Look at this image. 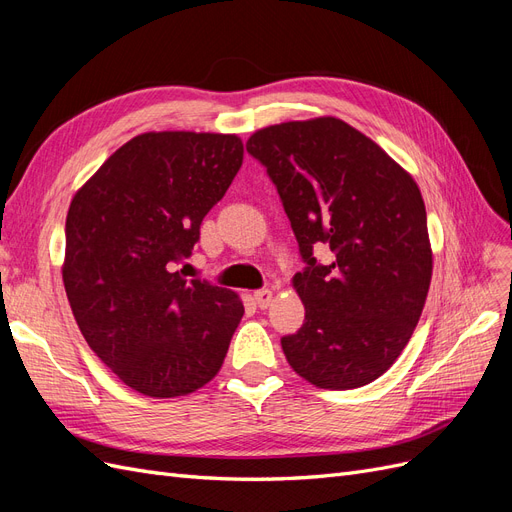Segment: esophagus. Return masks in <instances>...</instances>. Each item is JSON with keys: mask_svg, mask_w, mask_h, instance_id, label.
I'll return each mask as SVG.
<instances>
[{"mask_svg": "<svg viewBox=\"0 0 512 512\" xmlns=\"http://www.w3.org/2000/svg\"><path fill=\"white\" fill-rule=\"evenodd\" d=\"M254 299H256V305H258L260 309H267V307L273 303V292L267 290V288L256 290V292H254Z\"/></svg>", "mask_w": 512, "mask_h": 512, "instance_id": "obj_1", "label": "esophagus"}]
</instances>
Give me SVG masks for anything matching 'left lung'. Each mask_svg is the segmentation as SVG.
Returning a JSON list of instances; mask_svg holds the SVG:
<instances>
[{
    "label": "left lung",
    "instance_id": "1",
    "mask_svg": "<svg viewBox=\"0 0 512 512\" xmlns=\"http://www.w3.org/2000/svg\"><path fill=\"white\" fill-rule=\"evenodd\" d=\"M247 153L282 198L305 269L292 286L303 327L282 337L290 367L320 389H359L406 348L425 307L431 245L421 190L389 153L335 117L254 132ZM332 250L322 266L316 246Z\"/></svg>",
    "mask_w": 512,
    "mask_h": 512
}]
</instances>
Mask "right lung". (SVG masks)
Returning a JSON list of instances; mask_svg holds the SVG:
<instances>
[{"label":"right lung","instance_id":"right-lung-1","mask_svg":"<svg viewBox=\"0 0 512 512\" xmlns=\"http://www.w3.org/2000/svg\"><path fill=\"white\" fill-rule=\"evenodd\" d=\"M243 162L235 134L145 132L74 194L64 286L89 348L130 389L194 393L218 374L243 303L228 288L185 280L200 224Z\"/></svg>","mask_w":512,"mask_h":512}]
</instances>
